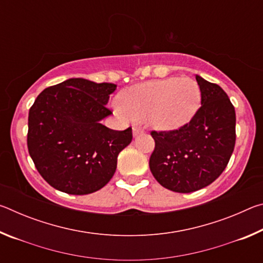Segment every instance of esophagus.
I'll use <instances>...</instances> for the list:
<instances>
[{
	"mask_svg": "<svg viewBox=\"0 0 263 263\" xmlns=\"http://www.w3.org/2000/svg\"><path fill=\"white\" fill-rule=\"evenodd\" d=\"M132 132H133V136L137 137V136L141 135V133H144V128L140 127V126H138V125H135V126L132 127Z\"/></svg>",
	"mask_w": 263,
	"mask_h": 263,
	"instance_id": "34e87169",
	"label": "esophagus"
}]
</instances>
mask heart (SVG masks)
<instances>
[{
  "label": "heart",
  "instance_id": "heart-1",
  "mask_svg": "<svg viewBox=\"0 0 263 263\" xmlns=\"http://www.w3.org/2000/svg\"><path fill=\"white\" fill-rule=\"evenodd\" d=\"M201 91L194 80L167 78L127 89L121 96L123 110L135 119H147L159 130H175L194 117Z\"/></svg>",
  "mask_w": 263,
  "mask_h": 263
}]
</instances>
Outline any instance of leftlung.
Instances as JSON below:
<instances>
[{"label": "left lung", "mask_w": 263, "mask_h": 263, "mask_svg": "<svg viewBox=\"0 0 263 263\" xmlns=\"http://www.w3.org/2000/svg\"><path fill=\"white\" fill-rule=\"evenodd\" d=\"M201 108L173 131H152L155 147L149 168L160 184L188 194L211 184L228 166L235 145V111L216 83L196 75Z\"/></svg>", "instance_id": "left-lung-1"}]
</instances>
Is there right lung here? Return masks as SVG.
<instances>
[{
	"label": "right lung",
	"instance_id": "right-lung-1",
	"mask_svg": "<svg viewBox=\"0 0 263 263\" xmlns=\"http://www.w3.org/2000/svg\"><path fill=\"white\" fill-rule=\"evenodd\" d=\"M114 83L69 79L48 87L29 111L28 148L39 174L69 195L95 193L108 183L117 157L132 140V128L116 131L108 117Z\"/></svg>",
	"mask_w": 263,
	"mask_h": 263
}]
</instances>
